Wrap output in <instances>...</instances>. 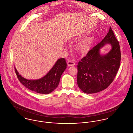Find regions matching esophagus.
Masks as SVG:
<instances>
[{
    "label": "esophagus",
    "instance_id": "obj_1",
    "mask_svg": "<svg viewBox=\"0 0 133 133\" xmlns=\"http://www.w3.org/2000/svg\"><path fill=\"white\" fill-rule=\"evenodd\" d=\"M75 64V62H74L72 61L71 60H69L67 62V65L69 66V67H70V66H74Z\"/></svg>",
    "mask_w": 133,
    "mask_h": 133
}]
</instances>
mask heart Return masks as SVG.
I'll use <instances>...</instances> for the list:
<instances>
[{
	"label": "heart",
	"instance_id": "1",
	"mask_svg": "<svg viewBox=\"0 0 133 133\" xmlns=\"http://www.w3.org/2000/svg\"><path fill=\"white\" fill-rule=\"evenodd\" d=\"M92 45V41L90 38H86L78 42L75 46L76 51L81 55H85L90 51Z\"/></svg>",
	"mask_w": 133,
	"mask_h": 133
}]
</instances>
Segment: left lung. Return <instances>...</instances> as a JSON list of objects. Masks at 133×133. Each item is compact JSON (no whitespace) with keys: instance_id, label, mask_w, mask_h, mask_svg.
Masks as SVG:
<instances>
[{"instance_id":"obj_1","label":"left lung","mask_w":133,"mask_h":133,"mask_svg":"<svg viewBox=\"0 0 133 133\" xmlns=\"http://www.w3.org/2000/svg\"><path fill=\"white\" fill-rule=\"evenodd\" d=\"M106 44H110L112 50L107 54L101 55L99 50ZM121 60L119 42L110 27L102 41L78 63L77 82L79 89L87 94L96 93L106 89L114 79Z\"/></svg>"}]
</instances>
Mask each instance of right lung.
Segmentation results:
<instances>
[{
    "mask_svg": "<svg viewBox=\"0 0 133 133\" xmlns=\"http://www.w3.org/2000/svg\"><path fill=\"white\" fill-rule=\"evenodd\" d=\"M66 68L65 59H59L44 76L36 80L27 79L20 75L15 67V70L19 81L27 88L39 94H48L54 91L58 86L62 74Z\"/></svg>",
    "mask_w": 133,
    "mask_h": 133,
    "instance_id": "add662e5",
    "label": "right lung"
}]
</instances>
